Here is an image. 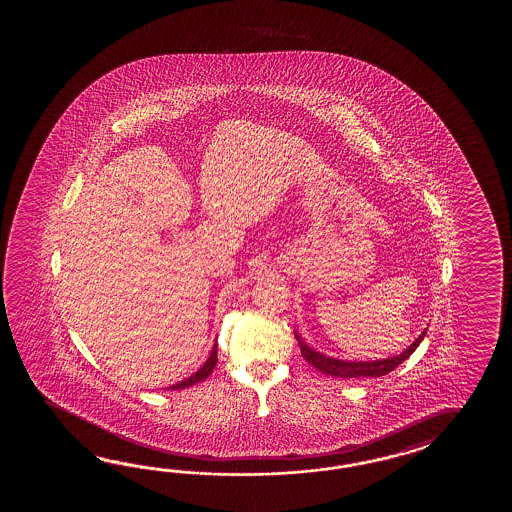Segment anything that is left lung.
<instances>
[{
    "label": "left lung",
    "mask_w": 512,
    "mask_h": 512,
    "mask_svg": "<svg viewBox=\"0 0 512 512\" xmlns=\"http://www.w3.org/2000/svg\"><path fill=\"white\" fill-rule=\"evenodd\" d=\"M426 329L415 338L414 344L408 349H404L401 355H393L390 359L382 360H342L335 357H327L324 353L311 348L309 344H305L302 337L294 331V337L300 344V351L311 366H315L316 370L331 375V377H340V379H359V377H382L386 373L395 370L399 364H403L414 353L417 346L421 344V340L425 338Z\"/></svg>",
    "instance_id": "1"
}]
</instances>
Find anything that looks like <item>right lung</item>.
Listing matches in <instances>:
<instances>
[{
	"label": "right lung",
	"mask_w": 512,
	"mask_h": 512,
	"mask_svg": "<svg viewBox=\"0 0 512 512\" xmlns=\"http://www.w3.org/2000/svg\"><path fill=\"white\" fill-rule=\"evenodd\" d=\"M216 364H218V346L212 348L210 355H208L207 362H205L196 373H192L185 381L177 382L174 386H170L168 390H181V388H188V386H194L197 382L205 381L208 375L212 373V370L216 368Z\"/></svg>",
	"instance_id": "obj_1"
}]
</instances>
